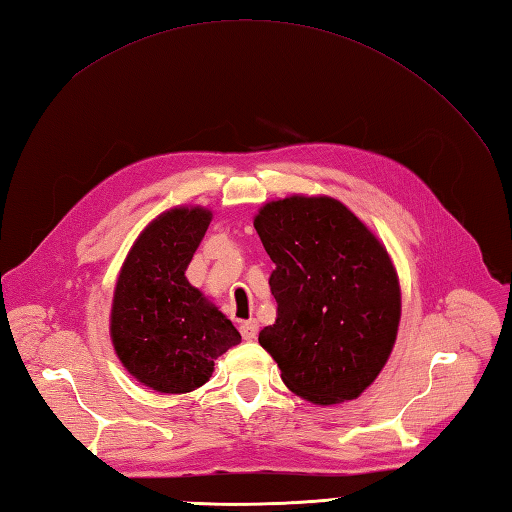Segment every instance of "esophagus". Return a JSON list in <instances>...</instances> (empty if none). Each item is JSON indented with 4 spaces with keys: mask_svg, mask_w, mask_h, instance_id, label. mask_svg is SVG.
Returning a JSON list of instances; mask_svg holds the SVG:
<instances>
[{
    "mask_svg": "<svg viewBox=\"0 0 512 512\" xmlns=\"http://www.w3.org/2000/svg\"><path fill=\"white\" fill-rule=\"evenodd\" d=\"M239 332H242V336H244L246 341H253L255 336H257V332H259V323L255 319L244 321L242 325H239Z\"/></svg>",
    "mask_w": 512,
    "mask_h": 512,
    "instance_id": "obj_1",
    "label": "esophagus"
}]
</instances>
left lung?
<instances>
[{"label": "left lung", "mask_w": 512, "mask_h": 512, "mask_svg": "<svg viewBox=\"0 0 512 512\" xmlns=\"http://www.w3.org/2000/svg\"><path fill=\"white\" fill-rule=\"evenodd\" d=\"M255 231L275 264L277 319L259 332L290 391L314 405L354 400L396 343L400 284L385 246L339 200L264 204Z\"/></svg>", "instance_id": "1"}]
</instances>
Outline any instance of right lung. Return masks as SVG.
I'll list each match as a JSON object with an SVG mask.
<instances>
[{
    "instance_id": "add662e5",
    "label": "right lung",
    "mask_w": 512,
    "mask_h": 512,
    "mask_svg": "<svg viewBox=\"0 0 512 512\" xmlns=\"http://www.w3.org/2000/svg\"><path fill=\"white\" fill-rule=\"evenodd\" d=\"M213 213L176 206L138 235L116 281L110 334L123 367L160 394H187L213 374L215 358L242 341L235 325L189 284Z\"/></svg>"
}]
</instances>
